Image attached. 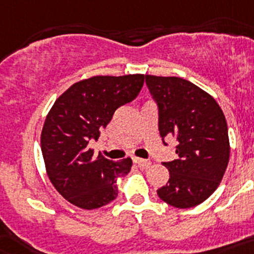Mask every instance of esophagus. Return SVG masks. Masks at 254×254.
Listing matches in <instances>:
<instances>
[{
  "mask_svg": "<svg viewBox=\"0 0 254 254\" xmlns=\"http://www.w3.org/2000/svg\"><path fill=\"white\" fill-rule=\"evenodd\" d=\"M133 162H134V163H137L138 166L141 167V168H143V170H146V168H148V167H150V164H151V163L148 162V160L141 159V158H137V156H134V158H133Z\"/></svg>",
  "mask_w": 254,
  "mask_h": 254,
  "instance_id": "34e87169",
  "label": "esophagus"
}]
</instances>
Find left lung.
<instances>
[{
  "mask_svg": "<svg viewBox=\"0 0 254 254\" xmlns=\"http://www.w3.org/2000/svg\"><path fill=\"white\" fill-rule=\"evenodd\" d=\"M146 84L158 106L163 142L166 137L177 142V159L163 163L170 180L158 195L179 209L199 205L215 191L230 159L223 111L211 95L183 78L146 75Z\"/></svg>",
  "mask_w": 254,
  "mask_h": 254,
  "instance_id": "8db88e82",
  "label": "left lung"
}]
</instances>
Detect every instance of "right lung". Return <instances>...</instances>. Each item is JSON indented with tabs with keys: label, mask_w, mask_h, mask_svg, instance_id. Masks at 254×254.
<instances>
[{
	"label": "right lung",
	"mask_w": 254,
	"mask_h": 254,
	"mask_svg": "<svg viewBox=\"0 0 254 254\" xmlns=\"http://www.w3.org/2000/svg\"><path fill=\"white\" fill-rule=\"evenodd\" d=\"M145 75L96 77L70 86L55 102L41 131L49 180L70 203L92 210L117 197V179L130 172V158L113 162L88 148L119 107L137 98Z\"/></svg>",
	"instance_id": "1"
}]
</instances>
